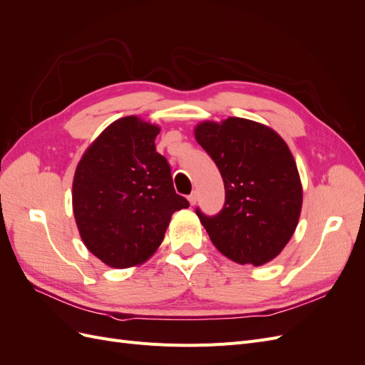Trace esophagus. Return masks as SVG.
Returning a JSON list of instances; mask_svg holds the SVG:
<instances>
[{"label":"esophagus","mask_w":365,"mask_h":365,"mask_svg":"<svg viewBox=\"0 0 365 365\" xmlns=\"http://www.w3.org/2000/svg\"><path fill=\"white\" fill-rule=\"evenodd\" d=\"M196 201H197V193H196V192H192V193L189 195V202H190L192 205H195Z\"/></svg>","instance_id":"1"}]
</instances>
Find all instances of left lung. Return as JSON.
Wrapping results in <instances>:
<instances>
[{
	"label": "left lung",
	"instance_id": "obj_1",
	"mask_svg": "<svg viewBox=\"0 0 365 365\" xmlns=\"http://www.w3.org/2000/svg\"><path fill=\"white\" fill-rule=\"evenodd\" d=\"M196 141L224 180L222 210L196 215L213 245L237 263L254 267L279 256L302 212V182L292 153L279 134L247 118L204 121Z\"/></svg>",
	"mask_w": 365,
	"mask_h": 365
}]
</instances>
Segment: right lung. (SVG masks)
Returning <instances> with one entry per match:
<instances>
[{
	"mask_svg": "<svg viewBox=\"0 0 365 365\" xmlns=\"http://www.w3.org/2000/svg\"><path fill=\"white\" fill-rule=\"evenodd\" d=\"M160 128L134 115L109 125L83 153L73 181V210L86 248L114 268L149 259L175 212L170 164L155 149Z\"/></svg>",
	"mask_w": 365,
	"mask_h": 365,
	"instance_id": "right-lung-1",
	"label": "right lung"
}]
</instances>
